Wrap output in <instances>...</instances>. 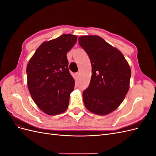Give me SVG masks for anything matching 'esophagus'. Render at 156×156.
Returning <instances> with one entry per match:
<instances>
[{
	"mask_svg": "<svg viewBox=\"0 0 156 156\" xmlns=\"http://www.w3.org/2000/svg\"><path fill=\"white\" fill-rule=\"evenodd\" d=\"M75 77H76V78H77V79L79 77V72H77V73H75Z\"/></svg>",
	"mask_w": 156,
	"mask_h": 156,
	"instance_id": "esophagus-1",
	"label": "esophagus"
}]
</instances>
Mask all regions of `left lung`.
<instances>
[{
	"label": "left lung",
	"mask_w": 156,
	"mask_h": 156,
	"mask_svg": "<svg viewBox=\"0 0 156 156\" xmlns=\"http://www.w3.org/2000/svg\"><path fill=\"white\" fill-rule=\"evenodd\" d=\"M79 44L92 65L90 83L83 93L84 105L94 114L107 115L120 106L129 90L130 66L119 49L100 36H81Z\"/></svg>",
	"instance_id": "left-lung-1"
}]
</instances>
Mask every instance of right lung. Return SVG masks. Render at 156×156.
I'll list each match as a JSON object with an SVG mask.
<instances>
[{
    "instance_id": "1",
    "label": "right lung",
    "mask_w": 156,
    "mask_h": 156,
    "mask_svg": "<svg viewBox=\"0 0 156 156\" xmlns=\"http://www.w3.org/2000/svg\"><path fill=\"white\" fill-rule=\"evenodd\" d=\"M75 35L62 34L42 43L28 62L27 85L37 106L49 115L64 112L69 105L75 80L69 73L67 53Z\"/></svg>"
}]
</instances>
